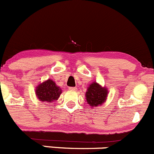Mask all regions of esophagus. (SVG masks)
<instances>
[{"label": "esophagus", "mask_w": 154, "mask_h": 154, "mask_svg": "<svg viewBox=\"0 0 154 154\" xmlns=\"http://www.w3.org/2000/svg\"><path fill=\"white\" fill-rule=\"evenodd\" d=\"M76 88H69V90H76Z\"/></svg>", "instance_id": "34e87169"}]
</instances>
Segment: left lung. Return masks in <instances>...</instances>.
Instances as JSON below:
<instances>
[{
  "label": "left lung",
  "mask_w": 154,
  "mask_h": 154,
  "mask_svg": "<svg viewBox=\"0 0 154 154\" xmlns=\"http://www.w3.org/2000/svg\"><path fill=\"white\" fill-rule=\"evenodd\" d=\"M107 89L105 87L102 88L96 82H93L88 87L86 92V99L88 104L92 107H96L101 105L107 99Z\"/></svg>",
  "instance_id": "1"
}]
</instances>
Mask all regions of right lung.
<instances>
[{
    "mask_svg": "<svg viewBox=\"0 0 154 154\" xmlns=\"http://www.w3.org/2000/svg\"><path fill=\"white\" fill-rule=\"evenodd\" d=\"M61 93V89L56 85L51 79L40 84L35 89V94L38 99L44 102H53L58 100Z\"/></svg>",
    "mask_w": 154,
    "mask_h": 154,
    "instance_id": "add662e5",
    "label": "right lung"
}]
</instances>
